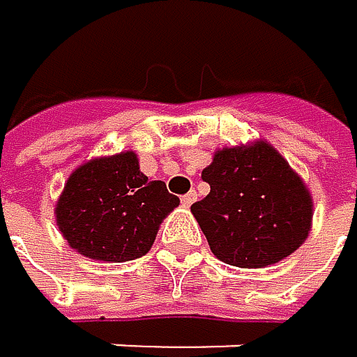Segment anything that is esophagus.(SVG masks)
Masks as SVG:
<instances>
[{
  "instance_id": "esophagus-1",
  "label": "esophagus",
  "mask_w": 357,
  "mask_h": 357,
  "mask_svg": "<svg viewBox=\"0 0 357 357\" xmlns=\"http://www.w3.org/2000/svg\"><path fill=\"white\" fill-rule=\"evenodd\" d=\"M195 201H197V192H195V190H190L188 195L182 197V205H184V208H190V205H192Z\"/></svg>"
}]
</instances>
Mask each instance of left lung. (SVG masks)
Wrapping results in <instances>:
<instances>
[{
	"instance_id": "8db88e82",
	"label": "left lung",
	"mask_w": 357,
	"mask_h": 357,
	"mask_svg": "<svg viewBox=\"0 0 357 357\" xmlns=\"http://www.w3.org/2000/svg\"><path fill=\"white\" fill-rule=\"evenodd\" d=\"M201 177L210 195L190 212L220 261L268 268L296 252L312 227V197L266 139L216 149Z\"/></svg>"
}]
</instances>
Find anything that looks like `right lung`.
Here are the masks:
<instances>
[{
    "mask_svg": "<svg viewBox=\"0 0 357 357\" xmlns=\"http://www.w3.org/2000/svg\"><path fill=\"white\" fill-rule=\"evenodd\" d=\"M180 205L160 180H147L135 152L77 167L55 203L63 240L83 257L124 264L149 252L160 222Z\"/></svg>",
    "mask_w": 357,
    "mask_h": 357,
    "instance_id": "add662e5",
    "label": "right lung"
}]
</instances>
